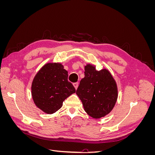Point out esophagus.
Returning a JSON list of instances; mask_svg holds the SVG:
<instances>
[{"label":"esophagus","mask_w":155,"mask_h":155,"mask_svg":"<svg viewBox=\"0 0 155 155\" xmlns=\"http://www.w3.org/2000/svg\"><path fill=\"white\" fill-rule=\"evenodd\" d=\"M73 85H74V88H76V89L78 88V85H79V83H74V84H73Z\"/></svg>","instance_id":"esophagus-1"}]
</instances>
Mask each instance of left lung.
<instances>
[{
	"mask_svg": "<svg viewBox=\"0 0 155 155\" xmlns=\"http://www.w3.org/2000/svg\"><path fill=\"white\" fill-rule=\"evenodd\" d=\"M84 73L76 94L87 113L100 119L109 114L116 104L118 96L116 82L107 69L97 71L91 64L85 65Z\"/></svg>",
	"mask_w": 155,
	"mask_h": 155,
	"instance_id": "1",
	"label": "left lung"
}]
</instances>
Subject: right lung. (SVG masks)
<instances>
[{"instance_id":"right-lung-1","label":"right lung","mask_w":155,"mask_h":155,"mask_svg":"<svg viewBox=\"0 0 155 155\" xmlns=\"http://www.w3.org/2000/svg\"><path fill=\"white\" fill-rule=\"evenodd\" d=\"M31 88L35 105L49 114L60 109L64 100L76 92L68 81V72L59 63L45 64L36 74Z\"/></svg>"}]
</instances>
